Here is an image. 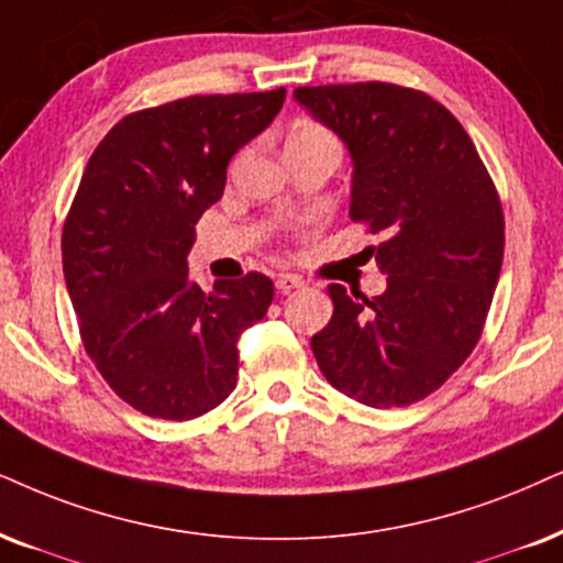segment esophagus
<instances>
[{"instance_id":"34e87169","label":"esophagus","mask_w":563,"mask_h":563,"mask_svg":"<svg viewBox=\"0 0 563 563\" xmlns=\"http://www.w3.org/2000/svg\"><path fill=\"white\" fill-rule=\"evenodd\" d=\"M275 286H277V290H280V294H290V290L301 288V286H303V280H301V277H298V275H290V273H286V275H277Z\"/></svg>"}]
</instances>
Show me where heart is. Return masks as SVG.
Masks as SVG:
<instances>
[{"label": "heart", "mask_w": 563, "mask_h": 563, "mask_svg": "<svg viewBox=\"0 0 563 563\" xmlns=\"http://www.w3.org/2000/svg\"><path fill=\"white\" fill-rule=\"evenodd\" d=\"M286 147H338V140L327 126L317 122H298L288 134Z\"/></svg>", "instance_id": "1"}]
</instances>
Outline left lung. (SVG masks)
Segmentation results:
<instances>
[{
  "label": "left lung",
  "instance_id": "left-lung-1",
  "mask_svg": "<svg viewBox=\"0 0 563 563\" xmlns=\"http://www.w3.org/2000/svg\"><path fill=\"white\" fill-rule=\"evenodd\" d=\"M296 101L353 158L351 220L387 275L366 298L332 283V319L311 351L334 389L402 408L439 389L481 340L504 260V212L462 124L431 96L393 82L296 88Z\"/></svg>",
  "mask_w": 563,
  "mask_h": 563
}]
</instances>
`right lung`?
<instances>
[{
	"instance_id": "obj_1",
	"label": "right lung",
	"mask_w": 563,
	"mask_h": 563,
	"mask_svg": "<svg viewBox=\"0 0 563 563\" xmlns=\"http://www.w3.org/2000/svg\"><path fill=\"white\" fill-rule=\"evenodd\" d=\"M283 101L286 88L134 111L85 166L62 231L64 280L90 361L145 416L189 421L236 387L239 338L267 314L275 286L249 273L202 290L187 254L229 161Z\"/></svg>"
}]
</instances>
